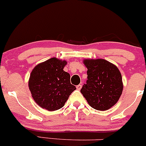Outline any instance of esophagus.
<instances>
[{"instance_id": "obj_1", "label": "esophagus", "mask_w": 146, "mask_h": 146, "mask_svg": "<svg viewBox=\"0 0 146 146\" xmlns=\"http://www.w3.org/2000/svg\"><path fill=\"white\" fill-rule=\"evenodd\" d=\"M82 88V85H78V86H76V89L78 90H80Z\"/></svg>"}]
</instances>
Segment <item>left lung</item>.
<instances>
[{
  "mask_svg": "<svg viewBox=\"0 0 146 146\" xmlns=\"http://www.w3.org/2000/svg\"><path fill=\"white\" fill-rule=\"evenodd\" d=\"M88 80L81 92L92 108L104 111L117 103L122 94V77L117 66L104 59H86Z\"/></svg>",
  "mask_w": 146,
  "mask_h": 146,
  "instance_id": "left-lung-1",
  "label": "left lung"
}]
</instances>
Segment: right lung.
<instances>
[{
    "label": "right lung",
    "instance_id": "right-lung-1",
    "mask_svg": "<svg viewBox=\"0 0 146 146\" xmlns=\"http://www.w3.org/2000/svg\"><path fill=\"white\" fill-rule=\"evenodd\" d=\"M65 60L52 58L37 65L29 80V88L36 103L42 108L54 111L63 107L76 87L70 75L63 70Z\"/></svg>",
    "mask_w": 146,
    "mask_h": 146
}]
</instances>
